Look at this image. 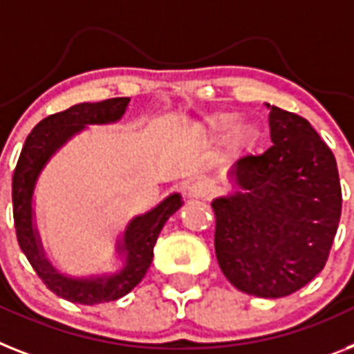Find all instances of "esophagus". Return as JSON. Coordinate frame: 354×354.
I'll list each match as a JSON object with an SVG mask.
<instances>
[{"label":"esophagus","instance_id":"1","mask_svg":"<svg viewBox=\"0 0 354 354\" xmlns=\"http://www.w3.org/2000/svg\"><path fill=\"white\" fill-rule=\"evenodd\" d=\"M188 195L192 198H208L212 195V186L206 180H194L188 186Z\"/></svg>","mask_w":354,"mask_h":354}]
</instances>
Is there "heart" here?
<instances>
[{
    "mask_svg": "<svg viewBox=\"0 0 354 354\" xmlns=\"http://www.w3.org/2000/svg\"><path fill=\"white\" fill-rule=\"evenodd\" d=\"M224 131L227 133L223 137V148L227 156L242 157L253 150L257 142V130L246 122H236L235 113L218 112L204 122V136L208 139H217Z\"/></svg>",
    "mask_w": 354,
    "mask_h": 354,
    "instance_id": "b5f03b06",
    "label": "heart"
}]
</instances>
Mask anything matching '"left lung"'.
<instances>
[{
	"label": "left lung",
	"mask_w": 354,
	"mask_h": 354,
	"mask_svg": "<svg viewBox=\"0 0 354 354\" xmlns=\"http://www.w3.org/2000/svg\"><path fill=\"white\" fill-rule=\"evenodd\" d=\"M273 146L239 159L233 192L212 203L215 255L236 289L262 299L299 291L324 270L342 213L337 159L308 119L270 106Z\"/></svg>",
	"instance_id": "8db88e82"
}]
</instances>
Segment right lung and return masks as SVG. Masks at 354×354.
I'll use <instances>...</instances> for the list:
<instances>
[{"mask_svg":"<svg viewBox=\"0 0 354 354\" xmlns=\"http://www.w3.org/2000/svg\"><path fill=\"white\" fill-rule=\"evenodd\" d=\"M128 103L130 97H113L101 103L74 104L65 112L52 113L37 122L28 133L14 170L12 209L19 248L46 288L70 302L93 306L112 302L130 293L150 268L153 246L165 223L183 206L180 195L174 194L151 212L131 218L124 230L122 242L118 244V251L124 253V268L115 275L70 279L57 273L45 259L39 235L32 223V195L41 170L70 137L83 130L86 124L115 122L127 112Z\"/></svg>","mask_w":354,"mask_h":354,"instance_id":"1","label":"right lung"}]
</instances>
